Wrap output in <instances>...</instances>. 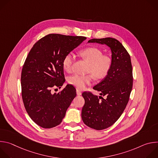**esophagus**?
I'll list each match as a JSON object with an SVG mask.
<instances>
[{"label":"esophagus","instance_id":"obj_1","mask_svg":"<svg viewBox=\"0 0 158 158\" xmlns=\"http://www.w3.org/2000/svg\"><path fill=\"white\" fill-rule=\"evenodd\" d=\"M76 93H77V94L78 96H81V95L82 94V93H81V92L79 91V90H78V89H77Z\"/></svg>","mask_w":158,"mask_h":158}]
</instances>
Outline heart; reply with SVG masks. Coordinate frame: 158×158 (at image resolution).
<instances>
[{"mask_svg": "<svg viewBox=\"0 0 158 158\" xmlns=\"http://www.w3.org/2000/svg\"><path fill=\"white\" fill-rule=\"evenodd\" d=\"M81 57L88 62L86 73H89L81 76L74 74L67 78V82L82 90L92 82L94 76L98 80L106 78L109 74L112 67V59L107 54H102V51L96 47H88L79 52ZM74 56L72 53L67 54L62 60V67L66 72H71Z\"/></svg>", "mask_w": 158, "mask_h": 158, "instance_id": "obj_1", "label": "heart"}]
</instances>
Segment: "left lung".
Listing matches in <instances>:
<instances>
[{
	"mask_svg": "<svg viewBox=\"0 0 158 158\" xmlns=\"http://www.w3.org/2000/svg\"><path fill=\"white\" fill-rule=\"evenodd\" d=\"M88 42L106 44L112 52V67L109 75L93 87L106 98L91 92L82 94L85 100L81 114L84 123L92 129L102 130L117 121L128 103L132 88V67L129 53L117 39H92Z\"/></svg>",
	"mask_w": 158,
	"mask_h": 158,
	"instance_id": "left-lung-1",
	"label": "left lung"
}]
</instances>
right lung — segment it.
<instances>
[{"label":"right lung","instance_id":"obj_1","mask_svg":"<svg viewBox=\"0 0 158 158\" xmlns=\"http://www.w3.org/2000/svg\"><path fill=\"white\" fill-rule=\"evenodd\" d=\"M86 39L83 36L50 34L39 39L29 51L21 73L22 98L27 114L43 128L60 124L66 110L76 96L75 88L65 82L62 60Z\"/></svg>","mask_w":158,"mask_h":158}]
</instances>
